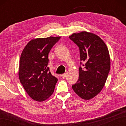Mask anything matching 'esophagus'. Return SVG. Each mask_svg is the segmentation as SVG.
<instances>
[{"label":"esophagus","mask_w":126,"mask_h":126,"mask_svg":"<svg viewBox=\"0 0 126 126\" xmlns=\"http://www.w3.org/2000/svg\"><path fill=\"white\" fill-rule=\"evenodd\" d=\"M61 76L62 78H64V77H65L66 76V73H64V74H63L62 75H61Z\"/></svg>","instance_id":"obj_1"}]
</instances>
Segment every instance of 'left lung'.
I'll return each instance as SVG.
<instances>
[{
	"label": "left lung",
	"mask_w": 126,
	"mask_h": 126,
	"mask_svg": "<svg viewBox=\"0 0 126 126\" xmlns=\"http://www.w3.org/2000/svg\"><path fill=\"white\" fill-rule=\"evenodd\" d=\"M69 37L79 47L80 64L83 66L80 65L78 81L72 88L80 97L90 100L101 92L108 77L110 66L108 49L102 40L92 33L83 31Z\"/></svg>",
	"instance_id": "8db88e82"
}]
</instances>
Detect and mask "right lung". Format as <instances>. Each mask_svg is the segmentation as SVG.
I'll return each instance as SVG.
<instances>
[{
	"label": "right lung",
	"instance_id": "obj_1",
	"mask_svg": "<svg viewBox=\"0 0 126 126\" xmlns=\"http://www.w3.org/2000/svg\"><path fill=\"white\" fill-rule=\"evenodd\" d=\"M60 37H49L31 40L21 55L19 77L30 97L39 102L47 100L55 90L57 79L47 67L48 55Z\"/></svg>",
	"mask_w": 126,
	"mask_h": 126
}]
</instances>
